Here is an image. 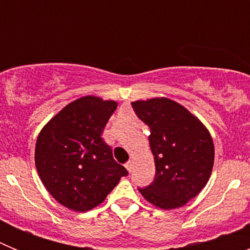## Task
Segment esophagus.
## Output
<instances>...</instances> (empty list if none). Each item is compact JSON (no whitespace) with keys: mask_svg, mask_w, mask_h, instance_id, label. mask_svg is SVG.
Masks as SVG:
<instances>
[{"mask_svg":"<svg viewBox=\"0 0 250 250\" xmlns=\"http://www.w3.org/2000/svg\"><path fill=\"white\" fill-rule=\"evenodd\" d=\"M125 167H126V170L129 171V173H131L132 170V161H127L126 164H125Z\"/></svg>","mask_w":250,"mask_h":250,"instance_id":"esophagus-1","label":"esophagus"}]
</instances>
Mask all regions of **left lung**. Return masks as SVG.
Returning a JSON list of instances; mask_svg holds the SVG:
<instances>
[{"label":"left lung","mask_w":250,"mask_h":250,"mask_svg":"<svg viewBox=\"0 0 250 250\" xmlns=\"http://www.w3.org/2000/svg\"><path fill=\"white\" fill-rule=\"evenodd\" d=\"M150 130L155 179L141 195L156 208L171 210L195 198L214 165V143L204 124L187 107L167 98L131 103Z\"/></svg>","instance_id":"1"}]
</instances>
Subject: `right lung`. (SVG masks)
<instances>
[{
	"instance_id": "right-lung-1",
	"label": "right lung",
	"mask_w": 250,
	"mask_h": 250,
	"mask_svg": "<svg viewBox=\"0 0 250 250\" xmlns=\"http://www.w3.org/2000/svg\"><path fill=\"white\" fill-rule=\"evenodd\" d=\"M114 100L83 96L67 104L41 129L35 164L46 190L74 211H87L106 199L126 169L114 160L101 134Z\"/></svg>"
}]
</instances>
